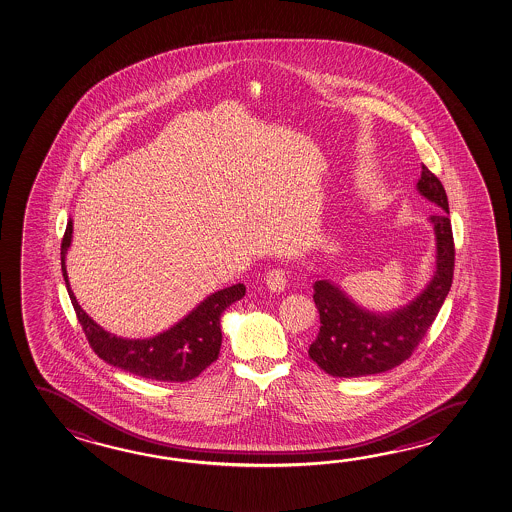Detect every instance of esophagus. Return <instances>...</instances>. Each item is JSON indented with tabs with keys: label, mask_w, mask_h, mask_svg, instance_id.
<instances>
[{
	"label": "esophagus",
	"mask_w": 512,
	"mask_h": 512,
	"mask_svg": "<svg viewBox=\"0 0 512 512\" xmlns=\"http://www.w3.org/2000/svg\"><path fill=\"white\" fill-rule=\"evenodd\" d=\"M264 280H266V286H268L271 291L280 293V291H284V287H286L287 284L286 271L280 268L269 269Z\"/></svg>",
	"instance_id": "34e87169"
}]
</instances>
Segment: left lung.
Masks as SVG:
<instances>
[{
	"instance_id": "left-lung-1",
	"label": "left lung",
	"mask_w": 512,
	"mask_h": 512,
	"mask_svg": "<svg viewBox=\"0 0 512 512\" xmlns=\"http://www.w3.org/2000/svg\"><path fill=\"white\" fill-rule=\"evenodd\" d=\"M417 189L440 208L430 216L437 237L435 277L412 304L390 314L368 313L341 293L340 287L316 280L313 298L322 325L309 347V358L329 376H370L401 365L426 336L448 296L455 269L448 196L426 165H422Z\"/></svg>"
}]
</instances>
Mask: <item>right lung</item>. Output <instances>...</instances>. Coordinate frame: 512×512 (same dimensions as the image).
Returning a JSON list of instances; mask_svg holds the SVG:
<instances>
[{"instance_id":"add662e5","label":"right lung","mask_w":512,"mask_h":512,"mask_svg":"<svg viewBox=\"0 0 512 512\" xmlns=\"http://www.w3.org/2000/svg\"><path fill=\"white\" fill-rule=\"evenodd\" d=\"M72 221H68L61 243V269L68 295L72 298L77 320L82 325L86 340L99 358L113 367L126 372L156 379L165 383H183L198 377L205 368L210 367L221 349V314L228 305L243 298L246 287L235 284L208 296L205 302L187 314L181 322L169 331L162 332L147 340H124L115 334L104 331L84 313L77 298L73 296L68 282V273L64 266V257L72 243Z\"/></svg>"}]
</instances>
